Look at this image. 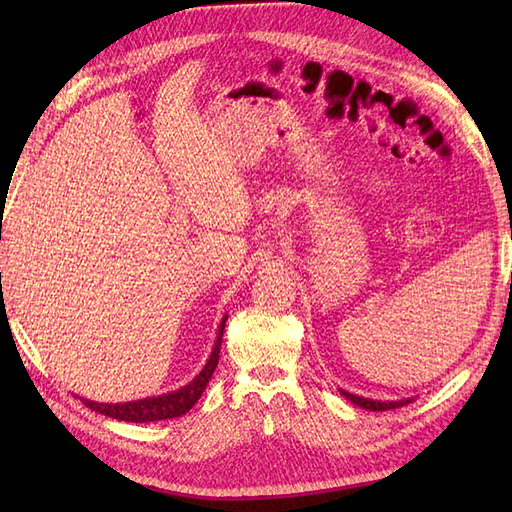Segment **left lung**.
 Masks as SVG:
<instances>
[{"instance_id":"obj_1","label":"left lung","mask_w":512,"mask_h":512,"mask_svg":"<svg viewBox=\"0 0 512 512\" xmlns=\"http://www.w3.org/2000/svg\"><path fill=\"white\" fill-rule=\"evenodd\" d=\"M339 393H342L346 399H350L354 406L359 408H365V410H374V412H382V410H395V408H401V406H408L414 401V397H406V399H397V401H378V399H367V397H359V395H352L344 389H339Z\"/></svg>"}]
</instances>
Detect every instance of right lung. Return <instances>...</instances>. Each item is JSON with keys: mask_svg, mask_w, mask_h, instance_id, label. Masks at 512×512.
Listing matches in <instances>:
<instances>
[{"mask_svg": "<svg viewBox=\"0 0 512 512\" xmlns=\"http://www.w3.org/2000/svg\"><path fill=\"white\" fill-rule=\"evenodd\" d=\"M226 320H228V314L220 322L218 339H215V346L209 354L205 367L198 371L192 382L181 386V389L158 395V397L123 401V404H98V401H91L85 397H81V401L91 410H96L104 416L117 418V421H126V423H153V421H166V418H175V416L185 414L188 410H192V406L200 399V395H203L215 367H218Z\"/></svg>", "mask_w": 512, "mask_h": 512, "instance_id": "1", "label": "right lung"}]
</instances>
